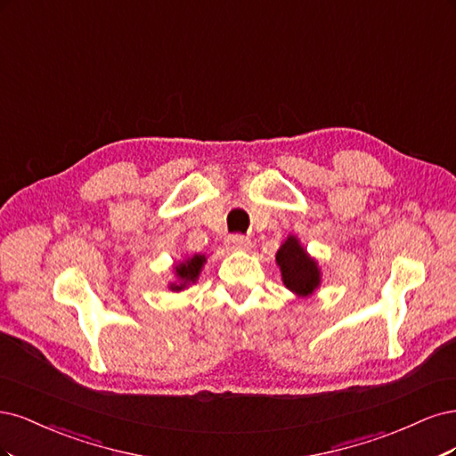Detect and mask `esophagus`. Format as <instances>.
<instances>
[{"label":"esophagus","instance_id":"esophagus-1","mask_svg":"<svg viewBox=\"0 0 456 456\" xmlns=\"http://www.w3.org/2000/svg\"><path fill=\"white\" fill-rule=\"evenodd\" d=\"M252 242H249L246 237H240V234H232V237L227 239V248L232 249V252H244V249H249Z\"/></svg>","mask_w":456,"mask_h":456}]
</instances>
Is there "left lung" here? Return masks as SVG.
<instances>
[{
    "mask_svg": "<svg viewBox=\"0 0 456 456\" xmlns=\"http://www.w3.org/2000/svg\"><path fill=\"white\" fill-rule=\"evenodd\" d=\"M276 265L281 269L284 286L297 297H311L322 286V271L318 261L306 252L296 234L281 244L276 252Z\"/></svg>",
    "mask_w": 456,
    "mask_h": 456,
    "instance_id": "8db88e82",
    "label": "left lung"
}]
</instances>
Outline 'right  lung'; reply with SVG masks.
Wrapping results in <instances>:
<instances>
[{
    "label": "right lung",
    "mask_w": 456,
    "mask_h": 456,
    "mask_svg": "<svg viewBox=\"0 0 456 456\" xmlns=\"http://www.w3.org/2000/svg\"><path fill=\"white\" fill-rule=\"evenodd\" d=\"M204 263H207V256L204 254L187 256L182 261L174 263V267H172L174 281L168 282V289L170 291H183L191 284H197Z\"/></svg>",
    "instance_id": "obj_1"
}]
</instances>
